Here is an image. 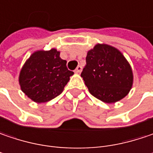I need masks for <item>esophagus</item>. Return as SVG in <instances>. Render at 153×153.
Instances as JSON below:
<instances>
[{
  "label": "esophagus",
  "mask_w": 153,
  "mask_h": 153,
  "mask_svg": "<svg viewBox=\"0 0 153 153\" xmlns=\"http://www.w3.org/2000/svg\"><path fill=\"white\" fill-rule=\"evenodd\" d=\"M81 71H82V67H81V66H78L76 69L74 70V72H75L76 74H79Z\"/></svg>",
  "instance_id": "esophagus-1"
}]
</instances>
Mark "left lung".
I'll use <instances>...</instances> for the list:
<instances>
[{
    "instance_id": "left-lung-1",
    "label": "left lung",
    "mask_w": 153,
    "mask_h": 153,
    "mask_svg": "<svg viewBox=\"0 0 153 153\" xmlns=\"http://www.w3.org/2000/svg\"><path fill=\"white\" fill-rule=\"evenodd\" d=\"M81 77L90 94L105 103H114L128 94L132 71L124 55L108 45H96L88 51Z\"/></svg>"
}]
</instances>
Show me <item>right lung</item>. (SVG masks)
Returning a JSON list of instances; mask_svg holds the SVG:
<instances>
[{
    "label": "right lung",
    "mask_w": 153,
    "mask_h": 153,
    "mask_svg": "<svg viewBox=\"0 0 153 153\" xmlns=\"http://www.w3.org/2000/svg\"><path fill=\"white\" fill-rule=\"evenodd\" d=\"M73 74L67 68V60L53 48L33 53L22 68L19 82L28 98L43 103L60 94Z\"/></svg>",
    "instance_id": "1"
}]
</instances>
